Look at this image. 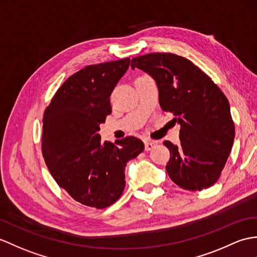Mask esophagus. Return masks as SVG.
I'll return each instance as SVG.
<instances>
[{
    "label": "esophagus",
    "mask_w": 257,
    "mask_h": 257,
    "mask_svg": "<svg viewBox=\"0 0 257 257\" xmlns=\"http://www.w3.org/2000/svg\"><path fill=\"white\" fill-rule=\"evenodd\" d=\"M158 146V142L157 141H152V140H148L145 142V148H146V151H150L152 150L153 148H156Z\"/></svg>",
    "instance_id": "esophagus-1"
}]
</instances>
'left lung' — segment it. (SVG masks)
I'll return each instance as SVG.
<instances>
[{
  "mask_svg": "<svg viewBox=\"0 0 257 257\" xmlns=\"http://www.w3.org/2000/svg\"><path fill=\"white\" fill-rule=\"evenodd\" d=\"M156 81L162 109L181 126L180 145L164 141L171 152L166 172L178 186L202 190L218 181L234 141L228 98L206 73L174 53H149L131 60Z\"/></svg>",
  "mask_w": 257,
  "mask_h": 257,
  "instance_id": "obj_1",
  "label": "left lung"
}]
</instances>
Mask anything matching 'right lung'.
<instances>
[{
	"label": "right lung",
	"mask_w": 257,
	"mask_h": 257,
	"mask_svg": "<svg viewBox=\"0 0 257 257\" xmlns=\"http://www.w3.org/2000/svg\"><path fill=\"white\" fill-rule=\"evenodd\" d=\"M130 59L89 65L65 81L44 114L41 150L59 186L81 204L108 207L126 186L124 168L145 149L136 137L101 142L109 96Z\"/></svg>",
	"instance_id": "add662e5"
}]
</instances>
